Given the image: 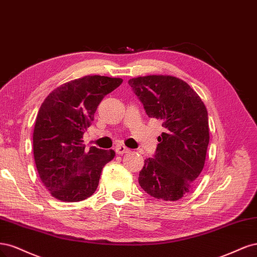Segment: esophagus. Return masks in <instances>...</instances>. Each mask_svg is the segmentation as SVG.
<instances>
[{
    "label": "esophagus",
    "instance_id": "1",
    "mask_svg": "<svg viewBox=\"0 0 257 257\" xmlns=\"http://www.w3.org/2000/svg\"><path fill=\"white\" fill-rule=\"evenodd\" d=\"M115 152H116L117 155H122V154L129 153L130 151H129V148H127V147H125V146L118 145V146H116V148H115Z\"/></svg>",
    "mask_w": 257,
    "mask_h": 257
}]
</instances>
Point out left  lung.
Instances as JSON below:
<instances>
[{
  "mask_svg": "<svg viewBox=\"0 0 257 257\" xmlns=\"http://www.w3.org/2000/svg\"><path fill=\"white\" fill-rule=\"evenodd\" d=\"M148 117L162 120L154 158L144 161L139 184L163 201H178L200 175L209 143L208 113L194 89L172 76L152 74L128 81Z\"/></svg>",
  "mask_w": 257,
  "mask_h": 257,
  "instance_id": "8db88e82",
  "label": "left lung"
}]
</instances>
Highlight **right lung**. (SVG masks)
<instances>
[{"instance_id":"add662e5","label":"right lung","mask_w":257,"mask_h":257,"mask_svg":"<svg viewBox=\"0 0 257 257\" xmlns=\"http://www.w3.org/2000/svg\"><path fill=\"white\" fill-rule=\"evenodd\" d=\"M121 82L120 78L85 76L56 87L41 104L33 152L41 183L56 200L80 202L96 191L101 170L115 152L95 146L86 151L82 139L103 97Z\"/></svg>"}]
</instances>
